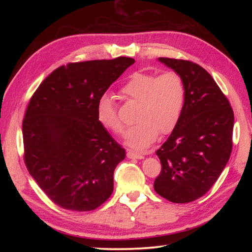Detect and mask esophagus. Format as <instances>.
Masks as SVG:
<instances>
[{"label": "esophagus", "mask_w": 252, "mask_h": 252, "mask_svg": "<svg viewBox=\"0 0 252 252\" xmlns=\"http://www.w3.org/2000/svg\"><path fill=\"white\" fill-rule=\"evenodd\" d=\"M126 157L129 158V159H143V156L140 155V153H136V152H133V151H127L126 152Z\"/></svg>", "instance_id": "34e87169"}]
</instances>
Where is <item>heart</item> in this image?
Here are the masks:
<instances>
[{
    "instance_id": "obj_1",
    "label": "heart",
    "mask_w": 252,
    "mask_h": 252,
    "mask_svg": "<svg viewBox=\"0 0 252 252\" xmlns=\"http://www.w3.org/2000/svg\"><path fill=\"white\" fill-rule=\"evenodd\" d=\"M121 94L127 100L139 102L136 121L125 135L127 147L146 150L161 132L169 134L180 121L186 101V88L177 72L158 75L150 72H135L122 85ZM96 118L102 126L116 134L125 131V123L119 117L117 106L109 95L97 101Z\"/></svg>"
}]
</instances>
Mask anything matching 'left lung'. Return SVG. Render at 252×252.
I'll use <instances>...</instances> for the list:
<instances>
[{"label":"left lung","instance_id":"obj_1","mask_svg":"<svg viewBox=\"0 0 252 252\" xmlns=\"http://www.w3.org/2000/svg\"><path fill=\"white\" fill-rule=\"evenodd\" d=\"M159 61L181 76L186 101L176 129L157 151L162 168L153 187L169 201L187 203L206 194L228 163L233 111L202 66L186 60Z\"/></svg>","mask_w":252,"mask_h":252}]
</instances>
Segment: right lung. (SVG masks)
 I'll list each match as a JSON object with an SVG mask.
<instances>
[{"label":"right lung","instance_id":"1","mask_svg":"<svg viewBox=\"0 0 252 252\" xmlns=\"http://www.w3.org/2000/svg\"><path fill=\"white\" fill-rule=\"evenodd\" d=\"M134 63L131 58L69 63L34 92L22 125L24 162L59 207L91 211L113 192V172L126 158L96 118L109 87Z\"/></svg>","mask_w":252,"mask_h":252}]
</instances>
